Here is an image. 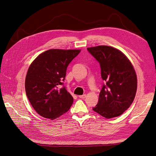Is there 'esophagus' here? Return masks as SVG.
<instances>
[{
    "label": "esophagus",
    "mask_w": 156,
    "mask_h": 156,
    "mask_svg": "<svg viewBox=\"0 0 156 156\" xmlns=\"http://www.w3.org/2000/svg\"><path fill=\"white\" fill-rule=\"evenodd\" d=\"M79 97L80 98H82V99H83V98H85L86 97V94H83V95H79Z\"/></svg>",
    "instance_id": "esophagus-1"
}]
</instances>
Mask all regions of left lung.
Returning <instances> with one entry per match:
<instances>
[{"label": "left lung", "mask_w": 156, "mask_h": 156, "mask_svg": "<svg viewBox=\"0 0 156 156\" xmlns=\"http://www.w3.org/2000/svg\"><path fill=\"white\" fill-rule=\"evenodd\" d=\"M87 49L99 62L105 83L93 110L107 119L119 116L135 97L137 78L135 69L128 58L117 49L98 46Z\"/></svg>", "instance_id": "1"}]
</instances>
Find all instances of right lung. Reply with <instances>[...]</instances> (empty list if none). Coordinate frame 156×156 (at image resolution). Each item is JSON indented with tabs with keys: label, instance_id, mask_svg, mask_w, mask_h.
Wrapping results in <instances>:
<instances>
[{
	"label": "right lung",
	"instance_id": "right-lung-1",
	"mask_svg": "<svg viewBox=\"0 0 156 156\" xmlns=\"http://www.w3.org/2000/svg\"><path fill=\"white\" fill-rule=\"evenodd\" d=\"M80 52L79 49H49L32 63L25 79L27 98L40 115L55 119L66 113L73 99L63 85L69 63Z\"/></svg>",
	"mask_w": 156,
	"mask_h": 156
}]
</instances>
